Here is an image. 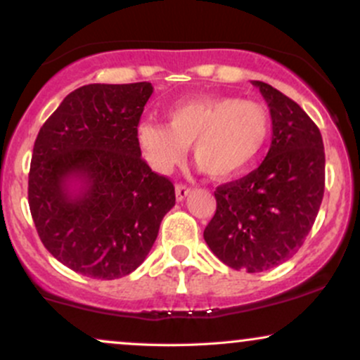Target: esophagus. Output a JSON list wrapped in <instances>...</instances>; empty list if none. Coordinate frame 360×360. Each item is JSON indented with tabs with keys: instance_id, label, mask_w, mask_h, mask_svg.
I'll list each match as a JSON object with an SVG mask.
<instances>
[{
	"instance_id": "esophagus-1",
	"label": "esophagus",
	"mask_w": 360,
	"mask_h": 360,
	"mask_svg": "<svg viewBox=\"0 0 360 360\" xmlns=\"http://www.w3.org/2000/svg\"><path fill=\"white\" fill-rule=\"evenodd\" d=\"M189 193H191V188H188L186 184H177L176 186V200L177 201L186 200V196H188Z\"/></svg>"
}]
</instances>
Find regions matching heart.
Here are the masks:
<instances>
[{"label": "heart", "instance_id": "obj_1", "mask_svg": "<svg viewBox=\"0 0 360 360\" xmlns=\"http://www.w3.org/2000/svg\"><path fill=\"white\" fill-rule=\"evenodd\" d=\"M266 105L240 98H203L177 103L167 123L142 120L135 139L146 162L167 174L191 147L193 159L213 179H229L255 162L271 135Z\"/></svg>", "mask_w": 360, "mask_h": 360}]
</instances>
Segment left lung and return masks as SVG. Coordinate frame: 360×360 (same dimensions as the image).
Instances as JSON below:
<instances>
[{"instance_id":"left-lung-1","label":"left lung","mask_w":360,"mask_h":360,"mask_svg":"<svg viewBox=\"0 0 360 360\" xmlns=\"http://www.w3.org/2000/svg\"><path fill=\"white\" fill-rule=\"evenodd\" d=\"M252 84L271 111L269 152L250 174L217 188L203 237L232 269L262 272L292 257L311 230L323 200L325 150L298 103L262 81Z\"/></svg>"}]
</instances>
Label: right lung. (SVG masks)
<instances>
[{
  "mask_svg": "<svg viewBox=\"0 0 360 360\" xmlns=\"http://www.w3.org/2000/svg\"><path fill=\"white\" fill-rule=\"evenodd\" d=\"M150 82L88 84L64 98L37 135L28 205L39 237L69 269L94 279L134 272L176 205L174 186L135 139Z\"/></svg>",
  "mask_w": 360,
  "mask_h": 360,
  "instance_id": "1",
  "label": "right lung"
}]
</instances>
